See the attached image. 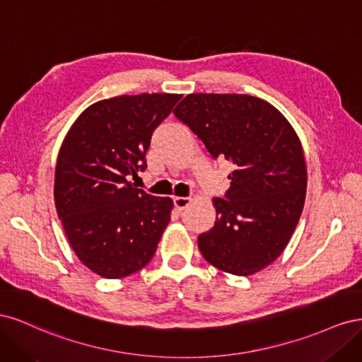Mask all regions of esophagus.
Instances as JSON below:
<instances>
[{
	"label": "esophagus",
	"mask_w": 362,
	"mask_h": 362,
	"mask_svg": "<svg viewBox=\"0 0 362 362\" xmlns=\"http://www.w3.org/2000/svg\"><path fill=\"white\" fill-rule=\"evenodd\" d=\"M192 202L190 198H182V196H177V198H173V204H175V208H177L178 211H182L185 210V208L189 206V204Z\"/></svg>",
	"instance_id": "obj_1"
}]
</instances>
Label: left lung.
I'll return each mask as SVG.
<instances>
[{"mask_svg":"<svg viewBox=\"0 0 362 362\" xmlns=\"http://www.w3.org/2000/svg\"><path fill=\"white\" fill-rule=\"evenodd\" d=\"M213 158L234 164L231 187L214 198L216 222L198 237L218 270L249 276L272 264L298 225L306 164L296 131L264 100L237 93H190L173 110Z\"/></svg>","mask_w":362,"mask_h":362,"instance_id":"left-lung-1","label":"left lung"}]
</instances>
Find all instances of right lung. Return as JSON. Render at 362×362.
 <instances>
[{
    "mask_svg": "<svg viewBox=\"0 0 362 362\" xmlns=\"http://www.w3.org/2000/svg\"><path fill=\"white\" fill-rule=\"evenodd\" d=\"M177 93L122 95L87 107L64 137L54 201L83 264L107 279L144 269L170 222V198L136 189L154 129L181 100Z\"/></svg>",
    "mask_w": 362,
    "mask_h": 362,
    "instance_id": "right-lung-1",
    "label": "right lung"
}]
</instances>
